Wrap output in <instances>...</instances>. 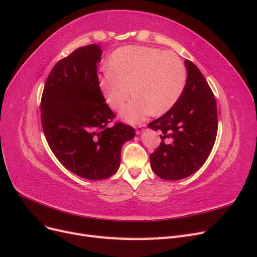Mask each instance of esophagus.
<instances>
[{
	"instance_id": "obj_1",
	"label": "esophagus",
	"mask_w": 257,
	"mask_h": 257,
	"mask_svg": "<svg viewBox=\"0 0 257 257\" xmlns=\"http://www.w3.org/2000/svg\"><path fill=\"white\" fill-rule=\"evenodd\" d=\"M135 130H136V134H142L143 132L146 130V124H142V125L136 126Z\"/></svg>"
}]
</instances>
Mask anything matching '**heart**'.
<instances>
[{
  "instance_id": "obj_1",
  "label": "heart",
  "mask_w": 257,
  "mask_h": 257,
  "mask_svg": "<svg viewBox=\"0 0 257 257\" xmlns=\"http://www.w3.org/2000/svg\"><path fill=\"white\" fill-rule=\"evenodd\" d=\"M185 79V67L176 53L125 46L111 54L98 85L107 105L114 110L124 105L133 89L135 98L120 114L130 123H138L152 112L160 115L172 109L181 97Z\"/></svg>"
}]
</instances>
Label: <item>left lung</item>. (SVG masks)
Wrapping results in <instances>:
<instances>
[{"label": "left lung", "mask_w": 257, "mask_h": 257, "mask_svg": "<svg viewBox=\"0 0 257 257\" xmlns=\"http://www.w3.org/2000/svg\"><path fill=\"white\" fill-rule=\"evenodd\" d=\"M188 78L177 104L148 124L162 133L161 145L150 155L154 174L165 180H180L198 170L211 152L217 133L213 93L193 62L185 60Z\"/></svg>", "instance_id": "left-lung-1"}]
</instances>
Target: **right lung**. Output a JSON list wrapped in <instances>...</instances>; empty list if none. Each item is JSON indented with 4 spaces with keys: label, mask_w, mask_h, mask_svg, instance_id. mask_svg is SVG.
<instances>
[{
    "label": "right lung",
    "mask_w": 257,
    "mask_h": 257,
    "mask_svg": "<svg viewBox=\"0 0 257 257\" xmlns=\"http://www.w3.org/2000/svg\"><path fill=\"white\" fill-rule=\"evenodd\" d=\"M98 45L83 46L54 65L46 80L42 125L51 151L68 170L89 180H102L119 169L123 144L134 128L114 118L98 85Z\"/></svg>",
    "instance_id": "right-lung-1"
}]
</instances>
